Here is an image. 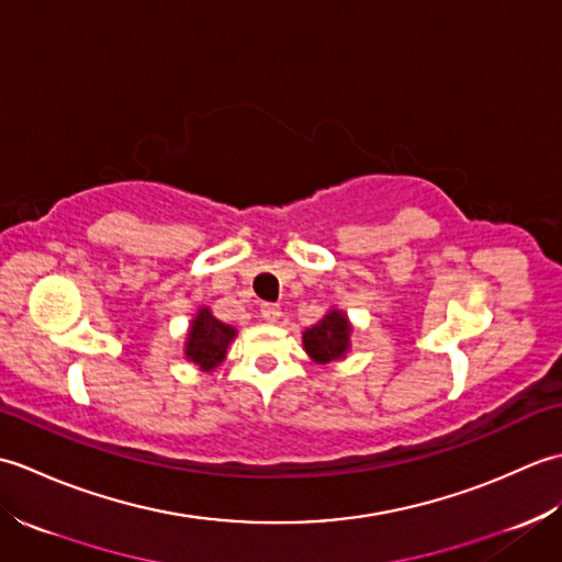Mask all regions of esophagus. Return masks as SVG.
Segmentation results:
<instances>
[{
  "instance_id": "obj_1",
  "label": "esophagus",
  "mask_w": 562,
  "mask_h": 562,
  "mask_svg": "<svg viewBox=\"0 0 562 562\" xmlns=\"http://www.w3.org/2000/svg\"><path fill=\"white\" fill-rule=\"evenodd\" d=\"M260 314H262V318L268 321V324H274V321L282 316V308L278 304H262L260 306Z\"/></svg>"
}]
</instances>
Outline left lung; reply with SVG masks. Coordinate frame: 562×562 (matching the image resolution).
Wrapping results in <instances>:
<instances>
[{"mask_svg":"<svg viewBox=\"0 0 562 562\" xmlns=\"http://www.w3.org/2000/svg\"><path fill=\"white\" fill-rule=\"evenodd\" d=\"M302 342L316 364L342 362L352 348V321L342 308L333 306L316 326L304 330Z\"/></svg>","mask_w":562,"mask_h":562,"instance_id":"left-lung-1","label":"left lung"}]
</instances>
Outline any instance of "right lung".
Wrapping results in <instances>:
<instances>
[{
    "label": "right lung",
    "instance_id": "right-lung-1",
    "mask_svg": "<svg viewBox=\"0 0 562 562\" xmlns=\"http://www.w3.org/2000/svg\"><path fill=\"white\" fill-rule=\"evenodd\" d=\"M234 338V326L214 316L210 306H200L193 321L188 324L183 357L200 367V372H212V369H217L226 360V350H229Z\"/></svg>",
    "mask_w": 562,
    "mask_h": 562
}]
</instances>
